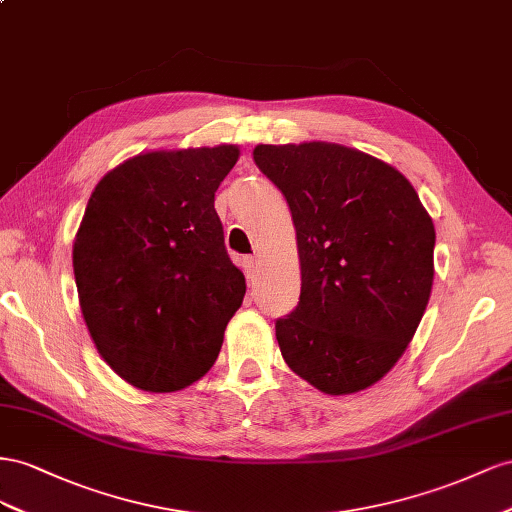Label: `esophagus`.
I'll return each instance as SVG.
<instances>
[{"label": "esophagus", "mask_w": 512, "mask_h": 512, "mask_svg": "<svg viewBox=\"0 0 512 512\" xmlns=\"http://www.w3.org/2000/svg\"><path fill=\"white\" fill-rule=\"evenodd\" d=\"M257 268H259V259L257 257H246L244 259V272H246V279H255L257 274Z\"/></svg>", "instance_id": "34e87169"}]
</instances>
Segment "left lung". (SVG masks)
<instances>
[{"label":"left lung","instance_id":"left-lung-1","mask_svg":"<svg viewBox=\"0 0 512 512\" xmlns=\"http://www.w3.org/2000/svg\"><path fill=\"white\" fill-rule=\"evenodd\" d=\"M287 199L300 302L276 321L287 367L326 394L377 384L414 339L433 287L435 227L405 175L328 141L257 145Z\"/></svg>","mask_w":512,"mask_h":512}]
</instances>
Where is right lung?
I'll list each match as a JSON object with an SVG mask.
<instances>
[{
  "instance_id": "add662e5",
  "label": "right lung",
  "mask_w": 512,
  "mask_h": 512,
  "mask_svg": "<svg viewBox=\"0 0 512 512\" xmlns=\"http://www.w3.org/2000/svg\"><path fill=\"white\" fill-rule=\"evenodd\" d=\"M238 145L152 150L107 171L72 242L87 332L109 367L145 392L206 375L246 294L225 251L214 193Z\"/></svg>"
}]
</instances>
